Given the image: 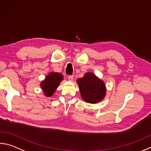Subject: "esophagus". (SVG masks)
Instances as JSON below:
<instances>
[{
  "mask_svg": "<svg viewBox=\"0 0 151 151\" xmlns=\"http://www.w3.org/2000/svg\"><path fill=\"white\" fill-rule=\"evenodd\" d=\"M73 78H74V76H73V75H69V76H68V81H73Z\"/></svg>",
  "mask_w": 151,
  "mask_h": 151,
  "instance_id": "esophagus-1",
  "label": "esophagus"
}]
</instances>
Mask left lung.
<instances>
[{
  "label": "left lung",
  "mask_w": 151,
  "mask_h": 151,
  "mask_svg": "<svg viewBox=\"0 0 151 151\" xmlns=\"http://www.w3.org/2000/svg\"><path fill=\"white\" fill-rule=\"evenodd\" d=\"M77 83L81 96L86 102L97 103L105 96V84L94 74L90 73L85 74L83 78L78 79Z\"/></svg>",
  "instance_id": "8db88e82"
}]
</instances>
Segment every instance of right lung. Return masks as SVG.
<instances>
[{
    "mask_svg": "<svg viewBox=\"0 0 151 151\" xmlns=\"http://www.w3.org/2000/svg\"><path fill=\"white\" fill-rule=\"evenodd\" d=\"M63 78L62 75L59 73H51L46 76L45 80L42 82L40 85L42 88L44 90L45 95L51 96Z\"/></svg>",
    "mask_w": 151,
    "mask_h": 151,
    "instance_id": "add662e5",
    "label": "right lung"
}]
</instances>
